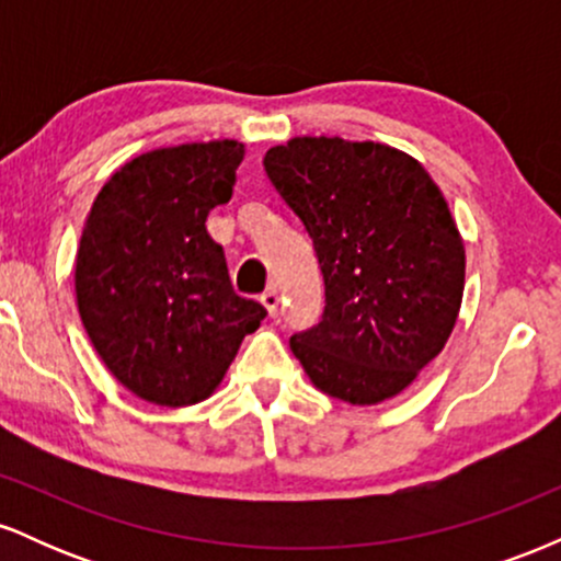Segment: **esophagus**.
<instances>
[{"label": "esophagus", "instance_id": "obj_1", "mask_svg": "<svg viewBox=\"0 0 561 561\" xmlns=\"http://www.w3.org/2000/svg\"><path fill=\"white\" fill-rule=\"evenodd\" d=\"M261 302H263V308H266L268 311V317H276V313H279V293H276L274 287H268L266 293L261 295Z\"/></svg>", "mask_w": 561, "mask_h": 561}]
</instances>
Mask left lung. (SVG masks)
Listing matches in <instances>:
<instances>
[{"label": "left lung", "mask_w": 561, "mask_h": 561, "mask_svg": "<svg viewBox=\"0 0 561 561\" xmlns=\"http://www.w3.org/2000/svg\"><path fill=\"white\" fill-rule=\"evenodd\" d=\"M263 169L324 276V313L289 337L295 358L340 401L398 396L443 351L465 293V244L440 190L405 152L337 137L289 139Z\"/></svg>", "instance_id": "left-lung-1"}]
</instances>
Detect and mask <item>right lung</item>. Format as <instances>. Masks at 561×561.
Instances as JSON below:
<instances>
[{"instance_id":"add662e5","label":"right lung","mask_w":561,"mask_h":561,"mask_svg":"<svg viewBox=\"0 0 561 561\" xmlns=\"http://www.w3.org/2000/svg\"><path fill=\"white\" fill-rule=\"evenodd\" d=\"M240 141L128 160L96 195L76 255V300L94 351L134 396L158 405L208 398L244 334L266 317L231 287L205 218L229 203Z\"/></svg>"}]
</instances>
